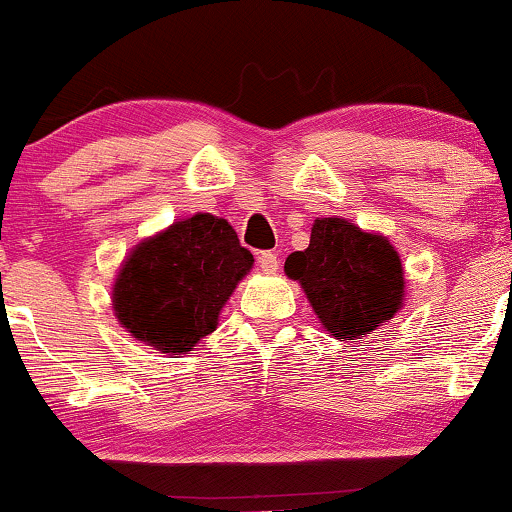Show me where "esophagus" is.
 I'll list each match as a JSON object with an SVG mask.
<instances>
[{"label":"esophagus","mask_w":512,"mask_h":512,"mask_svg":"<svg viewBox=\"0 0 512 512\" xmlns=\"http://www.w3.org/2000/svg\"><path fill=\"white\" fill-rule=\"evenodd\" d=\"M257 267L267 274L276 272V269H279V257H276V252H272V250L260 252V255H257Z\"/></svg>","instance_id":"obj_1"}]
</instances>
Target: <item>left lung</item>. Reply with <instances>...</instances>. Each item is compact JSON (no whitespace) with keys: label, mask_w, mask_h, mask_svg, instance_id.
<instances>
[{"label":"left lung","mask_w":512,"mask_h":512,"mask_svg":"<svg viewBox=\"0 0 512 512\" xmlns=\"http://www.w3.org/2000/svg\"><path fill=\"white\" fill-rule=\"evenodd\" d=\"M283 269L305 288L324 329L346 341L374 331L403 303L398 252L346 219H317L307 250L291 252Z\"/></svg>","instance_id":"1"}]
</instances>
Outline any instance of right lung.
Returning a JSON list of instances; mask_svg holds the SVG:
<instances>
[{
  "label": "right lung",
  "instance_id": "1",
  "mask_svg": "<svg viewBox=\"0 0 512 512\" xmlns=\"http://www.w3.org/2000/svg\"><path fill=\"white\" fill-rule=\"evenodd\" d=\"M252 255L229 221L195 214L131 252L114 286L119 322L162 353H188L217 317Z\"/></svg>",
  "mask_w": 512,
  "mask_h": 512
}]
</instances>
